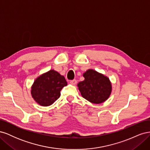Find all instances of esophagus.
<instances>
[{"instance_id": "obj_1", "label": "esophagus", "mask_w": 150, "mask_h": 150, "mask_svg": "<svg viewBox=\"0 0 150 150\" xmlns=\"http://www.w3.org/2000/svg\"><path fill=\"white\" fill-rule=\"evenodd\" d=\"M70 83H71V84H72V85H75V84H76V83H77V81H76V79L71 80V81H70Z\"/></svg>"}]
</instances>
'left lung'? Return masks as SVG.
<instances>
[{
	"instance_id": "1",
	"label": "left lung",
	"mask_w": 150,
	"mask_h": 150,
	"mask_svg": "<svg viewBox=\"0 0 150 150\" xmlns=\"http://www.w3.org/2000/svg\"><path fill=\"white\" fill-rule=\"evenodd\" d=\"M84 80L78 84L82 96L94 104H100L110 97L112 87L108 77L93 69H89L83 74Z\"/></svg>"
}]
</instances>
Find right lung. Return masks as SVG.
<instances>
[{"instance_id": "add662e5", "label": "right lung", "mask_w": 150, "mask_h": 150, "mask_svg": "<svg viewBox=\"0 0 150 150\" xmlns=\"http://www.w3.org/2000/svg\"><path fill=\"white\" fill-rule=\"evenodd\" d=\"M67 85L65 78L54 70H50L35 80L31 94L40 106L51 105L61 96V91Z\"/></svg>"}]
</instances>
